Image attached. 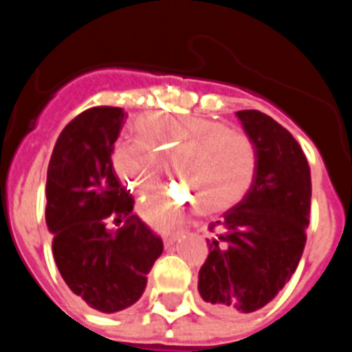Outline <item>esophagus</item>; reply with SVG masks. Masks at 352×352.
Returning <instances> with one entry per match:
<instances>
[{"mask_svg":"<svg viewBox=\"0 0 352 352\" xmlns=\"http://www.w3.org/2000/svg\"><path fill=\"white\" fill-rule=\"evenodd\" d=\"M177 237H179V232H177V234H166V236H164V245H166V247H171V245L177 241Z\"/></svg>","mask_w":352,"mask_h":352,"instance_id":"obj_1","label":"esophagus"}]
</instances>
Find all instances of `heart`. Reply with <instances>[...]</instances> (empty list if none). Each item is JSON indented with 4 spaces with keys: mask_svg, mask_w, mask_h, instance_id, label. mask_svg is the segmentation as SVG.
I'll return each mask as SVG.
<instances>
[{
    "mask_svg": "<svg viewBox=\"0 0 352 352\" xmlns=\"http://www.w3.org/2000/svg\"><path fill=\"white\" fill-rule=\"evenodd\" d=\"M139 141L120 143L113 151V169L133 194L145 196L158 184L162 160L171 173L194 192L199 211L217 213L234 206L251 186L254 146L251 139L209 118H175L168 115L139 116ZM192 207V199L177 192H160L146 198L139 211L146 222L169 228Z\"/></svg>",
    "mask_w": 352,
    "mask_h": 352,
    "instance_id": "b5f03b06",
    "label": "heart"
}]
</instances>
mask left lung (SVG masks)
Returning a JSON list of instances; mask_svg holds the SVG:
<instances>
[{
  "mask_svg": "<svg viewBox=\"0 0 352 352\" xmlns=\"http://www.w3.org/2000/svg\"><path fill=\"white\" fill-rule=\"evenodd\" d=\"M254 145L249 192L221 221L199 267L204 302L222 315L252 313L279 294L298 267L311 213V169L290 131L260 111H237Z\"/></svg>",
  "mask_w": 352,
  "mask_h": 352,
  "instance_id": "obj_1",
  "label": "left lung"
}]
</instances>
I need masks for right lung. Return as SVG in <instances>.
I'll use <instances>...</instances> for the list:
<instances>
[{
	"instance_id": "1",
	"label": "right lung",
	"mask_w": 352,
	"mask_h": 352,
	"mask_svg": "<svg viewBox=\"0 0 352 352\" xmlns=\"http://www.w3.org/2000/svg\"><path fill=\"white\" fill-rule=\"evenodd\" d=\"M120 107H92L58 138L47 171V226L60 275L101 313L130 307L145 292L162 239L133 214V198L111 162L124 126ZM109 220L124 221L107 230Z\"/></svg>"
}]
</instances>
